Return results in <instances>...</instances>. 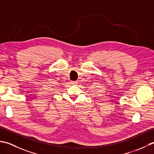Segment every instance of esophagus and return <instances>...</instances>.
<instances>
[{
    "label": "esophagus",
    "instance_id": "34e87169",
    "mask_svg": "<svg viewBox=\"0 0 154 154\" xmlns=\"http://www.w3.org/2000/svg\"><path fill=\"white\" fill-rule=\"evenodd\" d=\"M71 84H74V85H76V84H78V82H76V81H72L71 82Z\"/></svg>",
    "mask_w": 154,
    "mask_h": 154
}]
</instances>
